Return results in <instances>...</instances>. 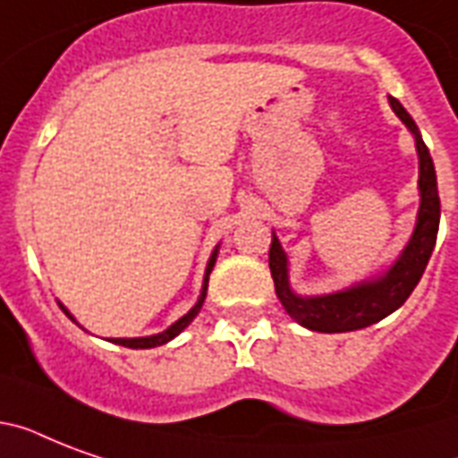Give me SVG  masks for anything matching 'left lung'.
Masks as SVG:
<instances>
[{
	"label": "left lung",
	"mask_w": 458,
	"mask_h": 458,
	"mask_svg": "<svg viewBox=\"0 0 458 458\" xmlns=\"http://www.w3.org/2000/svg\"><path fill=\"white\" fill-rule=\"evenodd\" d=\"M394 116L406 125V131L413 135L416 152H419V214L416 225L399 251V257L383 271H377L370 278L352 283L337 293L327 294H300L293 290L290 283V259H287L278 235L273 233L271 251H268V266H271L276 294L280 304L285 306L290 318L300 326L316 330V333H349L369 327L409 300L413 287L419 285L420 276L426 271L430 254L437 242V228H440V194H437V175H435L433 157L428 152L426 142L420 138L416 121L409 116V111L394 99L387 97Z\"/></svg>",
	"instance_id": "8db88e82"
}]
</instances>
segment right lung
<instances>
[{
  "instance_id": "obj_1",
  "label": "right lung",
  "mask_w": 458,
  "mask_h": 458,
  "mask_svg": "<svg viewBox=\"0 0 458 458\" xmlns=\"http://www.w3.org/2000/svg\"><path fill=\"white\" fill-rule=\"evenodd\" d=\"M218 247L221 244H216V250L211 251V257H208V264H207V271H204V283H201V293H199V300L194 301V306L190 309V311L185 313V316H180L175 323H171V326L165 327L164 333H157V335H145V337H111V342H116V344H121V347H131V349H152V347H158V344H165V342H171L173 337H178L182 330H185L190 323L194 320V316L199 313L201 304H204V300H207V287H208V276H211V271H214V264H216V257H218ZM59 306L64 309V313H66L68 318L75 320V316L71 311H68L66 306L61 304ZM78 323V320H75ZM81 326V323H78Z\"/></svg>"
}]
</instances>
